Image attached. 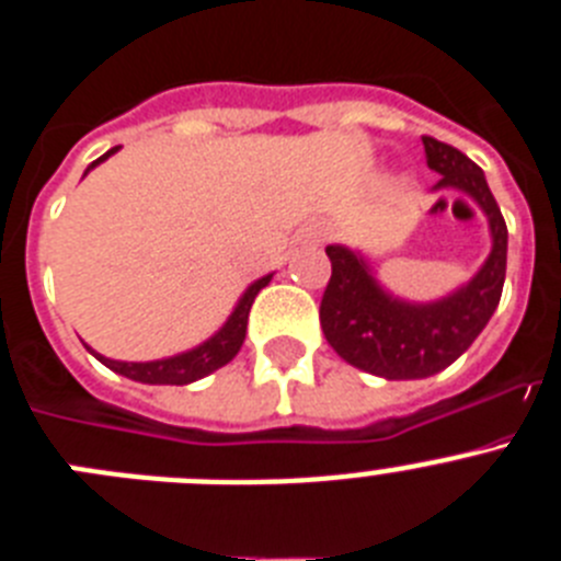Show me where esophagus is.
<instances>
[{"instance_id":"esophagus-1","label":"esophagus","mask_w":561,"mask_h":561,"mask_svg":"<svg viewBox=\"0 0 561 561\" xmlns=\"http://www.w3.org/2000/svg\"><path fill=\"white\" fill-rule=\"evenodd\" d=\"M317 236H323V230H317Z\"/></svg>"}]
</instances>
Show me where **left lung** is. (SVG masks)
Segmentation results:
<instances>
[{
  "label": "left lung",
  "instance_id": "8db88e82",
  "mask_svg": "<svg viewBox=\"0 0 561 561\" xmlns=\"http://www.w3.org/2000/svg\"><path fill=\"white\" fill-rule=\"evenodd\" d=\"M438 187H460L480 202L492 227V255L469 286L438 304H401L376 286L368 264L345 247H325L329 286L320 300V325L331 348L354 368L385 379H424L447 365L485 329L503 295L508 230L485 176L466 153L435 137H421Z\"/></svg>",
  "mask_w": 561,
  "mask_h": 561
}]
</instances>
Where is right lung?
Returning <instances> with one entry per match:
<instances>
[{"label": "right lung", "instance_id": "right-lung-1", "mask_svg": "<svg viewBox=\"0 0 561 561\" xmlns=\"http://www.w3.org/2000/svg\"><path fill=\"white\" fill-rule=\"evenodd\" d=\"M114 151H117V148L103 153L98 162L112 157ZM98 162H92L89 168H95ZM266 284H270V275L255 280V284L244 291V297L238 300L236 311L230 314L225 329H221L219 334H213L207 342H202L199 348L187 351V354L171 356V359H157V362H114V359H106V356L95 354V351H92V354H95L106 368H112L114 374H123L134 381H142V385H187V381L202 379V376L213 374V370H219L221 365H227V362L241 351L247 336V317H250L252 304H255V295L264 289Z\"/></svg>", "mask_w": 561, "mask_h": 561}]
</instances>
